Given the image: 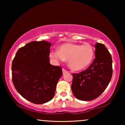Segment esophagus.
<instances>
[{"label":"esophagus","instance_id":"1","mask_svg":"<svg viewBox=\"0 0 125 125\" xmlns=\"http://www.w3.org/2000/svg\"><path fill=\"white\" fill-rule=\"evenodd\" d=\"M62 72H63V74H65L66 73H67V71L64 68L62 69Z\"/></svg>","mask_w":125,"mask_h":125}]
</instances>
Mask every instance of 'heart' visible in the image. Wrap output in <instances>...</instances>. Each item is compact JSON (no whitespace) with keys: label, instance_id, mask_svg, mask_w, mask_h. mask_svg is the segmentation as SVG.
Segmentation results:
<instances>
[{"label":"heart","instance_id":"heart-1","mask_svg":"<svg viewBox=\"0 0 125 125\" xmlns=\"http://www.w3.org/2000/svg\"><path fill=\"white\" fill-rule=\"evenodd\" d=\"M94 56V47L89 43L83 45L68 43L62 44L58 51H52L50 56L56 61H67L72 70L79 71L89 66Z\"/></svg>","mask_w":125,"mask_h":125}]
</instances>
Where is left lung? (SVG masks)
Listing matches in <instances>:
<instances>
[{
    "instance_id": "1",
    "label": "left lung",
    "mask_w": 125,
    "mask_h": 125,
    "mask_svg": "<svg viewBox=\"0 0 125 125\" xmlns=\"http://www.w3.org/2000/svg\"><path fill=\"white\" fill-rule=\"evenodd\" d=\"M94 48L95 58L87 69L72 73V91L79 100L89 101L98 97L112 76V59L109 52L100 43H96Z\"/></svg>"
}]
</instances>
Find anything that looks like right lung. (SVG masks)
<instances>
[{"mask_svg":"<svg viewBox=\"0 0 125 125\" xmlns=\"http://www.w3.org/2000/svg\"><path fill=\"white\" fill-rule=\"evenodd\" d=\"M51 43L33 41L18 50L12 61V76L15 89L33 104L50 101L62 75V67L49 63Z\"/></svg>","mask_w":125,"mask_h":125,"instance_id":"obj_1","label":"right lung"}]
</instances>
